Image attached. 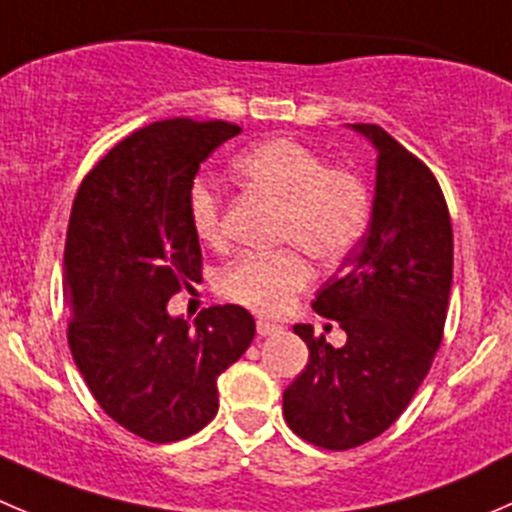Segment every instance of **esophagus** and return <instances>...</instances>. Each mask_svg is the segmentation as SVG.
I'll list each match as a JSON object with an SVG mask.
<instances>
[{
	"label": "esophagus",
	"mask_w": 512,
	"mask_h": 512,
	"mask_svg": "<svg viewBox=\"0 0 512 512\" xmlns=\"http://www.w3.org/2000/svg\"><path fill=\"white\" fill-rule=\"evenodd\" d=\"M282 325H277V322H270L265 320V317H257V335L267 337V335H275V332H280Z\"/></svg>",
	"instance_id": "34e87169"
}]
</instances>
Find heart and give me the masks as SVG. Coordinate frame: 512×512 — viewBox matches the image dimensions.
I'll return each mask as SVG.
<instances>
[{"label":"heart","mask_w":512,"mask_h":512,"mask_svg":"<svg viewBox=\"0 0 512 512\" xmlns=\"http://www.w3.org/2000/svg\"><path fill=\"white\" fill-rule=\"evenodd\" d=\"M242 180L282 207L280 240L300 247L320 265H340L365 240L375 215L370 182L352 167L330 162L290 137L260 142L237 157ZM190 225L200 242H225L222 200L215 187L195 182L190 190ZM310 282V265L299 250L242 255L220 277L227 300L262 315H280Z\"/></svg>","instance_id":"obj_1"}]
</instances>
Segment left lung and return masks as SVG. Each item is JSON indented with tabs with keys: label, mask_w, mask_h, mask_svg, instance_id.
Here are the masks:
<instances>
[{
	"label": "left lung",
	"mask_w": 512,
	"mask_h": 512,
	"mask_svg": "<svg viewBox=\"0 0 512 512\" xmlns=\"http://www.w3.org/2000/svg\"><path fill=\"white\" fill-rule=\"evenodd\" d=\"M350 127L377 150L375 215L312 302L347 342L292 327L310 360L282 395L292 433L325 450L365 445L403 415L443 340L453 285V225L435 175L377 124Z\"/></svg>",
	"instance_id": "left-lung-1"
}]
</instances>
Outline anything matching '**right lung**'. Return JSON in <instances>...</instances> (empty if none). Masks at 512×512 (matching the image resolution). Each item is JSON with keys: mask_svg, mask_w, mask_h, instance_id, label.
Listing matches in <instances>:
<instances>
[{"mask_svg": "<svg viewBox=\"0 0 512 512\" xmlns=\"http://www.w3.org/2000/svg\"><path fill=\"white\" fill-rule=\"evenodd\" d=\"M240 127L177 117L112 147L79 185L64 242L67 340L99 408L150 443L205 428L220 408L217 377L242 357L255 320L212 305L195 325L167 302L202 280L190 190L202 162Z\"/></svg>", "mask_w": 512, "mask_h": 512, "instance_id": "add662e5", "label": "right lung"}]
</instances>
